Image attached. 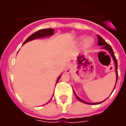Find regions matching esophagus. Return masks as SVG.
<instances>
[{
	"instance_id": "obj_1",
	"label": "esophagus",
	"mask_w": 126,
	"mask_h": 126,
	"mask_svg": "<svg viewBox=\"0 0 126 126\" xmlns=\"http://www.w3.org/2000/svg\"><path fill=\"white\" fill-rule=\"evenodd\" d=\"M71 70V64H67L66 66H65V71H67V72H70Z\"/></svg>"
}]
</instances>
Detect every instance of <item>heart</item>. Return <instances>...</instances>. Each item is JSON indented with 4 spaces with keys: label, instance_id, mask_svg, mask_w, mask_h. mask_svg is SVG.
Masks as SVG:
<instances>
[{
    "label": "heart",
    "instance_id": "1",
    "mask_svg": "<svg viewBox=\"0 0 126 126\" xmlns=\"http://www.w3.org/2000/svg\"><path fill=\"white\" fill-rule=\"evenodd\" d=\"M94 43V39L92 37H87L84 41V46L85 47H88L91 46Z\"/></svg>",
    "mask_w": 126,
    "mask_h": 126
}]
</instances>
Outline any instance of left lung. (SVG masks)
Segmentation results:
<instances>
[{
	"label": "left lung",
	"instance_id": "1",
	"mask_svg": "<svg viewBox=\"0 0 126 126\" xmlns=\"http://www.w3.org/2000/svg\"><path fill=\"white\" fill-rule=\"evenodd\" d=\"M97 37H98V45L99 46H103V48L105 49H107L109 51L110 53V55H111L112 57V59L114 60V62L115 63V69H116V84L117 82V80H118V63H117V59L116 58L115 55H114V51L112 49L111 46L108 43L105 41V40L103 39L101 36H100L99 35H97ZM115 86H114V88H115ZM113 90V91H114ZM74 94H75V96H76V97H77V99H79L80 101L84 103H86V104H88V105H98V104H100L103 103L104 101H102V102H99V103H88V102H86L83 101L82 99H81L80 98H79L78 96L77 95V94H75V92H74Z\"/></svg>",
	"mask_w": 126,
	"mask_h": 126
}]
</instances>
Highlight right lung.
<instances>
[{
    "label": "right lung",
    "instance_id": "obj_1",
    "mask_svg": "<svg viewBox=\"0 0 126 126\" xmlns=\"http://www.w3.org/2000/svg\"><path fill=\"white\" fill-rule=\"evenodd\" d=\"M54 34V29H41V30H39L36 32H34L33 34H31L30 36H29L28 38H27V40L23 42V44H25V43H27V42H29L31 40H34V39H36V38H42V37H45V36H51V35H53ZM61 77V75L58 77V79L57 80V82L56 83L58 82V80L60 79Z\"/></svg>",
    "mask_w": 126,
    "mask_h": 126
}]
</instances>
